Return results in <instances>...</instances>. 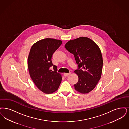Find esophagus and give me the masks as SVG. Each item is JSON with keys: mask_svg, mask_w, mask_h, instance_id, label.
<instances>
[{"mask_svg": "<svg viewBox=\"0 0 129 129\" xmlns=\"http://www.w3.org/2000/svg\"><path fill=\"white\" fill-rule=\"evenodd\" d=\"M70 74H71V73H64V74H63V75H64V76L65 77H67V76L69 75Z\"/></svg>", "mask_w": 129, "mask_h": 129, "instance_id": "1", "label": "esophagus"}]
</instances>
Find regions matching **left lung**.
Returning a JSON list of instances; mask_svg holds the SVG:
<instances>
[{
  "instance_id": "8db88e82",
  "label": "left lung",
  "mask_w": 129,
  "mask_h": 129,
  "mask_svg": "<svg viewBox=\"0 0 129 129\" xmlns=\"http://www.w3.org/2000/svg\"><path fill=\"white\" fill-rule=\"evenodd\" d=\"M65 48L74 55L78 67L74 71L79 77L75 89L81 93L90 92L101 78L103 62L99 47L89 38L80 37L68 41Z\"/></svg>"
}]
</instances>
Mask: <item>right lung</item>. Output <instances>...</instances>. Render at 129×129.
Returning <instances> with one entry per match:
<instances>
[{
    "label": "right lung",
    "mask_w": 129,
    "mask_h": 129,
    "mask_svg": "<svg viewBox=\"0 0 129 129\" xmlns=\"http://www.w3.org/2000/svg\"><path fill=\"white\" fill-rule=\"evenodd\" d=\"M62 43V40L46 38L37 41L31 48L28 58L29 74L37 88L45 93L56 91L61 83L62 76L53 65L51 58ZM51 66L54 71L50 69Z\"/></svg>",
    "instance_id": "right-lung-1"
}]
</instances>
